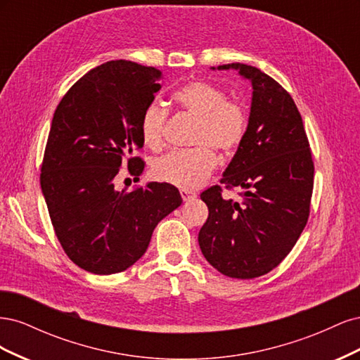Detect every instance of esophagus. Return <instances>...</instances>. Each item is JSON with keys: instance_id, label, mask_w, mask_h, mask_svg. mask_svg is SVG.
I'll use <instances>...</instances> for the list:
<instances>
[{"instance_id": "obj_1", "label": "esophagus", "mask_w": 360, "mask_h": 360, "mask_svg": "<svg viewBox=\"0 0 360 360\" xmlns=\"http://www.w3.org/2000/svg\"><path fill=\"white\" fill-rule=\"evenodd\" d=\"M180 195H181V198H183L184 201H188V200H191V198H193V197H195V193H193V192L186 191V189H181V191H180Z\"/></svg>"}]
</instances>
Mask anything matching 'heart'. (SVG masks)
<instances>
[{
	"label": "heart",
	"mask_w": 360,
	"mask_h": 360,
	"mask_svg": "<svg viewBox=\"0 0 360 360\" xmlns=\"http://www.w3.org/2000/svg\"><path fill=\"white\" fill-rule=\"evenodd\" d=\"M174 101L183 112L197 118L192 134L191 150H174L153 163L156 180L180 189L200 186L217 167V151L222 158L231 156L240 147L248 129L245 108L228 101L225 91L207 81H192L174 93ZM168 112L156 103H150L141 117V138L150 148L163 144Z\"/></svg>",
	"instance_id": "heart-1"
}]
</instances>
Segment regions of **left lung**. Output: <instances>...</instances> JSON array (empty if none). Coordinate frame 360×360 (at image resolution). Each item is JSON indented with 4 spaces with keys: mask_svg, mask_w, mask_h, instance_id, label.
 Returning <instances> with one entry per match:
<instances>
[{
    "mask_svg": "<svg viewBox=\"0 0 360 360\" xmlns=\"http://www.w3.org/2000/svg\"><path fill=\"white\" fill-rule=\"evenodd\" d=\"M230 69L252 85L245 138L221 179L225 188L243 191V202L224 200L221 186L204 191L201 200L209 217L198 243L222 275L252 279L275 269L307 225L314 162L291 96L257 68L242 63L217 66Z\"/></svg>",
    "mask_w": 360,
    "mask_h": 360,
    "instance_id": "8db88e82",
    "label": "left lung"
}]
</instances>
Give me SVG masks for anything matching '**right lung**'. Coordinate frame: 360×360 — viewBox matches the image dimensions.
Returning <instances> with one entry per match:
<instances>
[{
  "label": "right lung",
  "mask_w": 360,
  "mask_h": 360,
  "mask_svg": "<svg viewBox=\"0 0 360 360\" xmlns=\"http://www.w3.org/2000/svg\"><path fill=\"white\" fill-rule=\"evenodd\" d=\"M160 78L155 68L108 61L76 81L53 114L41 192L64 252L90 274L112 275L135 264L156 225L183 201L168 183L130 192L114 184L126 158L134 176L144 169L141 158L129 156L144 146L141 117Z\"/></svg>",
  "instance_id": "add662e5"
}]
</instances>
